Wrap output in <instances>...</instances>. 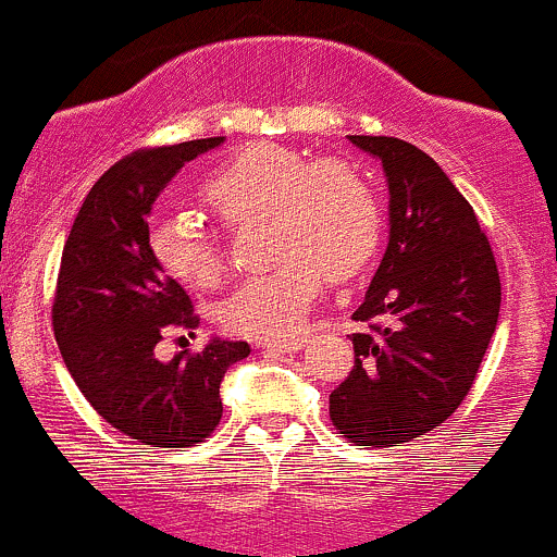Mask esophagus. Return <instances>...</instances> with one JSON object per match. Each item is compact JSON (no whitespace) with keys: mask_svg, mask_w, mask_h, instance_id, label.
<instances>
[{"mask_svg":"<svg viewBox=\"0 0 557 557\" xmlns=\"http://www.w3.org/2000/svg\"><path fill=\"white\" fill-rule=\"evenodd\" d=\"M307 337L305 334H294V337H280V339H258V348L277 350V354H296L305 348Z\"/></svg>","mask_w":557,"mask_h":557,"instance_id":"1","label":"esophagus"}]
</instances>
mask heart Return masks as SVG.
Segmentation results:
<instances>
[{"mask_svg":"<svg viewBox=\"0 0 557 557\" xmlns=\"http://www.w3.org/2000/svg\"><path fill=\"white\" fill-rule=\"evenodd\" d=\"M201 198L223 223L269 220V272L245 280L223 305V323L236 334L274 339L296 332L334 277L359 272L381 242V203L370 182L345 160L310 163L280 144H250L218 165ZM152 250L171 277L214 288L225 258L214 236L187 214H171L152 231Z\"/></svg>","mask_w":557,"mask_h":557,"instance_id":"obj_1","label":"heart"}]
</instances>
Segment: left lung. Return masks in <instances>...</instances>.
<instances>
[{
	"mask_svg": "<svg viewBox=\"0 0 557 557\" xmlns=\"http://www.w3.org/2000/svg\"><path fill=\"white\" fill-rule=\"evenodd\" d=\"M381 160L388 247L354 321V370L329 394L343 438L388 449L422 438L460 408L498 326L500 277L471 203L422 149L348 135ZM381 317L393 323L375 324Z\"/></svg>",
	"mask_w": 557,
	"mask_h": 557,
	"instance_id": "1",
	"label": "left lung"
}]
</instances>
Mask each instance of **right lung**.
<instances>
[{"label":"right lung","instance_id":"1","mask_svg":"<svg viewBox=\"0 0 557 557\" xmlns=\"http://www.w3.org/2000/svg\"><path fill=\"white\" fill-rule=\"evenodd\" d=\"M198 138L138 149L106 171L70 228L53 294V334L62 359L91 408L135 444L185 449L214 433L223 416L220 381L247 343L209 339L171 361L154 356L171 332H193L201 318L149 247L154 198L185 163L220 147Z\"/></svg>","mask_w":557,"mask_h":557}]
</instances>
